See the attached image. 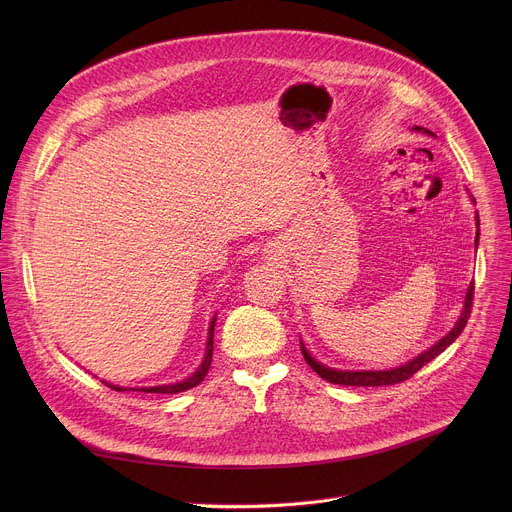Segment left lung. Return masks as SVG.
Instances as JSON below:
<instances>
[{
	"instance_id": "1",
	"label": "left lung",
	"mask_w": 512,
	"mask_h": 512,
	"mask_svg": "<svg viewBox=\"0 0 512 512\" xmlns=\"http://www.w3.org/2000/svg\"><path fill=\"white\" fill-rule=\"evenodd\" d=\"M419 129V127H417ZM472 300H474V283L468 287V294H466V300H464V310H462V316L460 320L456 322V326L452 328L450 334H446L440 342L433 344L429 350H425L423 354L415 356L411 362L403 364V367L399 369H391V371H334V369H328L324 367V364L316 362L308 350L304 348L302 344V352H304V358L306 362L310 364V367L328 383H334V385H346V387H387V385H395V383H403L407 379H411L419 369H423L427 362H431L437 354H442L460 334L462 330L466 328L468 324V318L472 314Z\"/></svg>"
}]
</instances>
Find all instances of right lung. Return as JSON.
<instances>
[{"label": "right lung", "mask_w": 512, "mask_h": 512, "mask_svg": "<svg viewBox=\"0 0 512 512\" xmlns=\"http://www.w3.org/2000/svg\"><path fill=\"white\" fill-rule=\"evenodd\" d=\"M214 320H216V318H212L210 328H208V342H206V354H204V360H202V364H200V369H198L192 377H188V379H186V381H182V383H172V385H162V387H141V389H131V391H141V393H160V395H174V393H182V391H188V389H192V387L200 385V383L204 381V377H206L208 369H210V360H212ZM107 387H111V389H115V391H127V389H123V387H115V385H107Z\"/></svg>", "instance_id": "obj_1"}]
</instances>
